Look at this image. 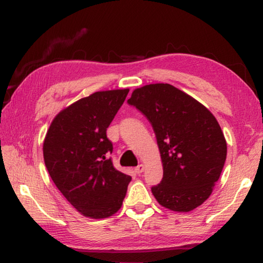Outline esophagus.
Listing matches in <instances>:
<instances>
[{
    "instance_id": "obj_1",
    "label": "esophagus",
    "mask_w": 263,
    "mask_h": 263,
    "mask_svg": "<svg viewBox=\"0 0 263 263\" xmlns=\"http://www.w3.org/2000/svg\"><path fill=\"white\" fill-rule=\"evenodd\" d=\"M143 171H144V165H143V164L137 165V166L135 167V172H136L137 174H141Z\"/></svg>"
}]
</instances>
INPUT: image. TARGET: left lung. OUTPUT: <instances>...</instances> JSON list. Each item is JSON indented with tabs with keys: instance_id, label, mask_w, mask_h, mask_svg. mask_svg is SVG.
I'll return each instance as SVG.
<instances>
[{
	"instance_id": "left-lung-1",
	"label": "left lung",
	"mask_w": 263,
	"mask_h": 263,
	"mask_svg": "<svg viewBox=\"0 0 263 263\" xmlns=\"http://www.w3.org/2000/svg\"><path fill=\"white\" fill-rule=\"evenodd\" d=\"M127 103L149 120L163 163V179L151 187L173 211H191L210 196L227 159L217 120L199 101L170 84L136 89Z\"/></svg>"
}]
</instances>
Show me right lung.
Listing matches in <instances>:
<instances>
[{
    "mask_svg": "<svg viewBox=\"0 0 263 263\" xmlns=\"http://www.w3.org/2000/svg\"><path fill=\"white\" fill-rule=\"evenodd\" d=\"M129 90L95 92L60 112L46 135L44 159L55 186L85 217L121 208L132 180L113 166L107 130Z\"/></svg>",
    "mask_w": 263,
    "mask_h": 263,
    "instance_id": "add662e5",
    "label": "right lung"
}]
</instances>
